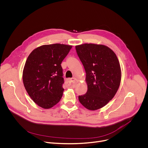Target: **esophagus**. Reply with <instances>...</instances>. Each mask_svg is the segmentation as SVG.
Returning a JSON list of instances; mask_svg holds the SVG:
<instances>
[{
    "label": "esophagus",
    "instance_id": "esophagus-1",
    "mask_svg": "<svg viewBox=\"0 0 148 148\" xmlns=\"http://www.w3.org/2000/svg\"><path fill=\"white\" fill-rule=\"evenodd\" d=\"M75 82H76V79L75 78H71L67 79V81L65 82V85L67 87L74 88Z\"/></svg>",
    "mask_w": 148,
    "mask_h": 148
}]
</instances>
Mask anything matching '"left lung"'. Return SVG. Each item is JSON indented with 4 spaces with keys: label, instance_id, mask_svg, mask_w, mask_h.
<instances>
[{
    "label": "left lung",
    "instance_id": "8db88e82",
    "mask_svg": "<svg viewBox=\"0 0 148 148\" xmlns=\"http://www.w3.org/2000/svg\"><path fill=\"white\" fill-rule=\"evenodd\" d=\"M86 72L87 92L79 96L80 103L89 110L105 106L115 95L121 80L118 58L107 46L84 44L75 46Z\"/></svg>",
    "mask_w": 148,
    "mask_h": 148
}]
</instances>
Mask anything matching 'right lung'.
Masks as SVG:
<instances>
[{
  "label": "right lung",
  "instance_id": "obj_1",
  "mask_svg": "<svg viewBox=\"0 0 148 148\" xmlns=\"http://www.w3.org/2000/svg\"><path fill=\"white\" fill-rule=\"evenodd\" d=\"M71 47L60 44L44 45L29 55L23 71V82L38 106L48 109L60 100L64 90L61 63Z\"/></svg>",
  "mask_w": 148,
  "mask_h": 148
}]
</instances>
